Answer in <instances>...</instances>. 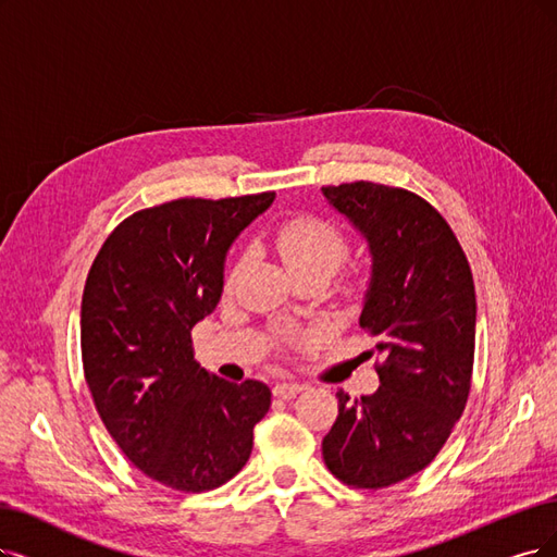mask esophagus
<instances>
[{
    "instance_id": "34e87169",
    "label": "esophagus",
    "mask_w": 557,
    "mask_h": 557,
    "mask_svg": "<svg viewBox=\"0 0 557 557\" xmlns=\"http://www.w3.org/2000/svg\"><path fill=\"white\" fill-rule=\"evenodd\" d=\"M305 385L302 383H296V381H284V383H277L273 387V395L280 397V399H292L296 397L298 393H302Z\"/></svg>"
}]
</instances>
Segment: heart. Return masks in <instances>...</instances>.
Masks as SVG:
<instances>
[{
  "label": "heart",
  "mask_w": 557,
  "mask_h": 557,
  "mask_svg": "<svg viewBox=\"0 0 557 557\" xmlns=\"http://www.w3.org/2000/svg\"><path fill=\"white\" fill-rule=\"evenodd\" d=\"M275 247L286 268L294 273V277L305 273H323L331 277L348 252V243L335 224L310 215L284 222L275 234ZM245 261L247 257H240V261L234 265L230 280H226V286L234 284ZM300 339V335L284 337L286 344H296Z\"/></svg>",
  "instance_id": "obj_1"
}]
</instances>
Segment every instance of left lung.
<instances>
[{
    "instance_id": "left-lung-1",
    "label": "left lung",
    "mask_w": 557,
    "mask_h": 557,
    "mask_svg": "<svg viewBox=\"0 0 557 557\" xmlns=\"http://www.w3.org/2000/svg\"><path fill=\"white\" fill-rule=\"evenodd\" d=\"M372 257L360 325L376 337L379 389L351 401L323 438L348 486L383 488L424 470L461 418L475 358V284L457 236L422 197L369 181L321 188Z\"/></svg>"
}]
</instances>
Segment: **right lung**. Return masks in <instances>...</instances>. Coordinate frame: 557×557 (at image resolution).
Listing matches in <instances>:
<instances>
[{
  "instance_id": "1",
  "label": "right lung",
  "mask_w": 557,
  "mask_h": 557,
  "mask_svg": "<svg viewBox=\"0 0 557 557\" xmlns=\"http://www.w3.org/2000/svg\"><path fill=\"white\" fill-rule=\"evenodd\" d=\"M273 199H174L137 211L102 243L85 284L82 364L98 416L123 455L176 491L232 480L271 408L265 383L206 372L190 331L220 302L232 243Z\"/></svg>"
}]
</instances>
